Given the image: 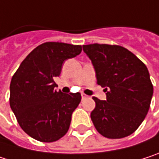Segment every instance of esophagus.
Masks as SVG:
<instances>
[{
  "label": "esophagus",
  "mask_w": 159,
  "mask_h": 159,
  "mask_svg": "<svg viewBox=\"0 0 159 159\" xmlns=\"http://www.w3.org/2000/svg\"><path fill=\"white\" fill-rule=\"evenodd\" d=\"M88 97H89V96L86 95L85 93H81V98H82V99H86V98H88Z\"/></svg>",
  "instance_id": "1"
}]
</instances>
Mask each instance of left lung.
<instances>
[{"instance_id": "8db88e82", "label": "left lung", "mask_w": 159, "mask_h": 159, "mask_svg": "<svg viewBox=\"0 0 159 159\" xmlns=\"http://www.w3.org/2000/svg\"><path fill=\"white\" fill-rule=\"evenodd\" d=\"M92 61L97 84L105 88L107 99L93 97L91 113L97 131L109 139L133 133L145 118L153 96V85L145 65L119 45H82Z\"/></svg>"}]
</instances>
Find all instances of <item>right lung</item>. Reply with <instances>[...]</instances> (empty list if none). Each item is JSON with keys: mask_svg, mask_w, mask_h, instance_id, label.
Segmentation results:
<instances>
[{"mask_svg": "<svg viewBox=\"0 0 159 159\" xmlns=\"http://www.w3.org/2000/svg\"><path fill=\"white\" fill-rule=\"evenodd\" d=\"M80 52V45L42 43L24 59L13 76L10 107L22 129L33 139L52 143L67 132L81 95L57 92L54 80L60 76L64 61Z\"/></svg>", "mask_w": 159, "mask_h": 159, "instance_id": "obj_1", "label": "right lung"}]
</instances>
